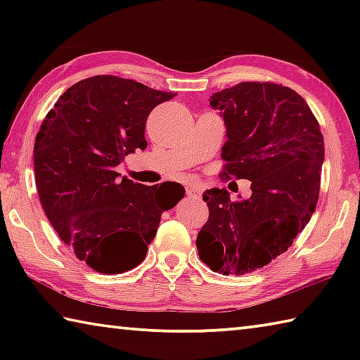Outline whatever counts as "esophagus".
Instances as JSON below:
<instances>
[{
  "label": "esophagus",
  "instance_id": "1",
  "mask_svg": "<svg viewBox=\"0 0 360 360\" xmlns=\"http://www.w3.org/2000/svg\"><path fill=\"white\" fill-rule=\"evenodd\" d=\"M186 192H187L188 197H200V195H202V191H200V187H197V186L187 187Z\"/></svg>",
  "mask_w": 360,
  "mask_h": 360
}]
</instances>
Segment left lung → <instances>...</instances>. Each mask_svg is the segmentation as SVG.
<instances>
[{"label":"left lung","instance_id":"left-lung-1","mask_svg":"<svg viewBox=\"0 0 360 360\" xmlns=\"http://www.w3.org/2000/svg\"><path fill=\"white\" fill-rule=\"evenodd\" d=\"M227 143L222 174L251 181L252 195L231 202L225 188L203 193L210 219L197 236L212 271L245 275L288 251L319 198L324 136L300 95L273 82H241L212 94Z\"/></svg>","mask_w":360,"mask_h":360}]
</instances>
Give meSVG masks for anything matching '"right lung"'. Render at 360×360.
Masks as SVG:
<instances>
[{"instance_id": "1", "label": "right lung", "mask_w": 360, "mask_h": 360, "mask_svg": "<svg viewBox=\"0 0 360 360\" xmlns=\"http://www.w3.org/2000/svg\"><path fill=\"white\" fill-rule=\"evenodd\" d=\"M174 94L117 76H94L66 90L36 135L38 195L49 222L79 260L106 275L148 254L163 211L184 197L178 182L144 186L115 167L144 150L146 120Z\"/></svg>"}]
</instances>
